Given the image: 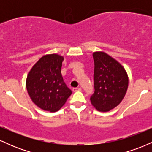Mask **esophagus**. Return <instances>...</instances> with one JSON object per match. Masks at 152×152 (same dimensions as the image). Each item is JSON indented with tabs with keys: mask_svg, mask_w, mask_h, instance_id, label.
<instances>
[{
	"mask_svg": "<svg viewBox=\"0 0 152 152\" xmlns=\"http://www.w3.org/2000/svg\"><path fill=\"white\" fill-rule=\"evenodd\" d=\"M80 91H81V88H73V91H74V92Z\"/></svg>",
	"mask_w": 152,
	"mask_h": 152,
	"instance_id": "esophagus-1",
	"label": "esophagus"
}]
</instances>
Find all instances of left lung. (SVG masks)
<instances>
[{
  "mask_svg": "<svg viewBox=\"0 0 152 152\" xmlns=\"http://www.w3.org/2000/svg\"><path fill=\"white\" fill-rule=\"evenodd\" d=\"M94 93L91 104L99 111L106 112L116 107L124 98L129 77L123 66L103 51L93 53Z\"/></svg>",
  "mask_w": 152,
  "mask_h": 152,
  "instance_id": "8db88e82",
  "label": "left lung"
}]
</instances>
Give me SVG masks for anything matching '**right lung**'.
<instances>
[{"label":"right lung","instance_id":"right-lung-1","mask_svg":"<svg viewBox=\"0 0 152 152\" xmlns=\"http://www.w3.org/2000/svg\"><path fill=\"white\" fill-rule=\"evenodd\" d=\"M64 56L58 54L43 56L31 68L26 78L28 94L36 106L44 111L56 112L71 96L61 75Z\"/></svg>","mask_w":152,"mask_h":152}]
</instances>
